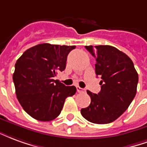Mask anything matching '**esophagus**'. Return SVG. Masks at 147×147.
I'll return each instance as SVG.
<instances>
[{
  "instance_id": "1",
  "label": "esophagus",
  "mask_w": 147,
  "mask_h": 147,
  "mask_svg": "<svg viewBox=\"0 0 147 147\" xmlns=\"http://www.w3.org/2000/svg\"><path fill=\"white\" fill-rule=\"evenodd\" d=\"M77 91H78V92H79V93H84V92H85V90H84V88H80L79 86L77 87Z\"/></svg>"
}]
</instances>
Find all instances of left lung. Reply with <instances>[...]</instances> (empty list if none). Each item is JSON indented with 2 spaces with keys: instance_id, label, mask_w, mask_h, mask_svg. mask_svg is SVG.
Wrapping results in <instances>:
<instances>
[{
  "instance_id": "1",
  "label": "left lung",
  "mask_w": 147,
  "mask_h": 147,
  "mask_svg": "<svg viewBox=\"0 0 147 147\" xmlns=\"http://www.w3.org/2000/svg\"><path fill=\"white\" fill-rule=\"evenodd\" d=\"M96 58V74L101 78V91L91 97V103L81 115L94 124H108L117 119L136 96L139 76L128 55L113 46H85Z\"/></svg>"
}]
</instances>
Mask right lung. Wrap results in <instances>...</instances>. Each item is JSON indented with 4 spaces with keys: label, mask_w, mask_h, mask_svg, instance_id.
<instances>
[{
    "label": "right lung",
    "mask_w": 147,
    "mask_h": 147,
    "mask_svg": "<svg viewBox=\"0 0 147 147\" xmlns=\"http://www.w3.org/2000/svg\"><path fill=\"white\" fill-rule=\"evenodd\" d=\"M76 46L40 44L23 52L15 65L13 81L23 110L33 118L49 121L61 113L68 96L76 93L74 86H65L53 78L66 69L69 51Z\"/></svg>",
    "instance_id": "right-lung-1"
}]
</instances>
